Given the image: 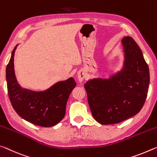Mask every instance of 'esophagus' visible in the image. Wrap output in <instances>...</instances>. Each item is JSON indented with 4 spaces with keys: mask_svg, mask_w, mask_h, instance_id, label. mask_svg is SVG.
Masks as SVG:
<instances>
[{
    "mask_svg": "<svg viewBox=\"0 0 157 157\" xmlns=\"http://www.w3.org/2000/svg\"><path fill=\"white\" fill-rule=\"evenodd\" d=\"M77 78L79 82H82L83 81L84 78V71H79L78 73H77Z\"/></svg>",
    "mask_w": 157,
    "mask_h": 157,
    "instance_id": "esophagus-1",
    "label": "esophagus"
}]
</instances>
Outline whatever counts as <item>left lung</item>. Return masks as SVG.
Here are the masks:
<instances>
[{
	"label": "left lung",
	"mask_w": 157,
	"mask_h": 157,
	"mask_svg": "<svg viewBox=\"0 0 157 157\" xmlns=\"http://www.w3.org/2000/svg\"><path fill=\"white\" fill-rule=\"evenodd\" d=\"M124 61L109 78L89 79L84 85L92 116L101 124H117L134 116L147 95L150 71L142 51L131 37L121 40Z\"/></svg>",
	"instance_id": "obj_1"
}]
</instances>
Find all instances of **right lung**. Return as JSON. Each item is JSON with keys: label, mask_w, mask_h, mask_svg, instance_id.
I'll use <instances>...</instances> for the list:
<instances>
[{"label": "right lung", "mask_w": 157, "mask_h": 157, "mask_svg": "<svg viewBox=\"0 0 157 157\" xmlns=\"http://www.w3.org/2000/svg\"><path fill=\"white\" fill-rule=\"evenodd\" d=\"M18 44L12 51L6 67V81L9 98L17 113L33 124L50 127L65 117L66 105L76 83L72 77L58 81L43 91L22 88L14 72V56Z\"/></svg>", "instance_id": "add662e5"}]
</instances>
